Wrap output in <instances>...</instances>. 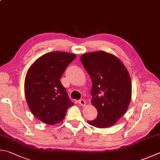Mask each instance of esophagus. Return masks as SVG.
<instances>
[{"instance_id": "obj_1", "label": "esophagus", "mask_w": 160, "mask_h": 160, "mask_svg": "<svg viewBox=\"0 0 160 160\" xmlns=\"http://www.w3.org/2000/svg\"><path fill=\"white\" fill-rule=\"evenodd\" d=\"M79 104L81 105V106H85V105L86 104V101L84 100L83 99H81L79 100Z\"/></svg>"}]
</instances>
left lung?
<instances>
[{"mask_svg": "<svg viewBox=\"0 0 160 160\" xmlns=\"http://www.w3.org/2000/svg\"><path fill=\"white\" fill-rule=\"evenodd\" d=\"M81 61L92 81L91 102L98 116L90 125L106 128L115 125L130 103L132 84L127 69L112 54L96 52L83 54Z\"/></svg>", "mask_w": 160, "mask_h": 160, "instance_id": "obj_1", "label": "left lung"}]
</instances>
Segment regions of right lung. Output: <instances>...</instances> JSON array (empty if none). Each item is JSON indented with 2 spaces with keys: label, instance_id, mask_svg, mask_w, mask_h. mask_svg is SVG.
<instances>
[{
  "label": "right lung",
  "instance_id": "obj_1",
  "mask_svg": "<svg viewBox=\"0 0 160 160\" xmlns=\"http://www.w3.org/2000/svg\"><path fill=\"white\" fill-rule=\"evenodd\" d=\"M76 58L73 53L53 52L39 58L27 72L25 95L33 115L48 125L64 119L74 104L60 81L68 65Z\"/></svg>",
  "mask_w": 160,
  "mask_h": 160
}]
</instances>
